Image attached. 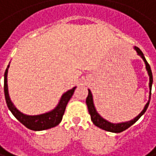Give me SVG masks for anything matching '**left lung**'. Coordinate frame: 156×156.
I'll list each match as a JSON object with an SVG mask.
<instances>
[{
    "label": "left lung",
    "instance_id": "1",
    "mask_svg": "<svg viewBox=\"0 0 156 156\" xmlns=\"http://www.w3.org/2000/svg\"><path fill=\"white\" fill-rule=\"evenodd\" d=\"M135 50H137L138 54H139V56L144 59L145 64H146V68H147V73H148V74H149V88H150V95H151L152 83H153V74H152L150 66H149V64L147 63V59L145 58V56H144L143 52L140 50V49L138 48V47H135ZM149 102H150V98H149L148 102L147 103V105H146L145 107H144L143 111H142V112H141V113H140L139 115L136 117L135 119H133V120H131V121H129V122H122V123H117V124H115V123H111V122H109L106 121L105 119H103L102 117L100 116V115L97 113V111H96V109H95L94 104H93L92 94H91V92H90V90H89V94H88V97H87V98H86V104H87V106H88V110H89V113H90V115L91 121H92V122L94 123V125H96V126H97V127H98V128L104 129V130L110 131V132H115V133L122 132V131H123V130H125V129H127L128 128H129L131 125H133V124H134V123L139 120V118L145 114V112L147 111V107H148Z\"/></svg>",
    "mask_w": 156,
    "mask_h": 156
}]
</instances>
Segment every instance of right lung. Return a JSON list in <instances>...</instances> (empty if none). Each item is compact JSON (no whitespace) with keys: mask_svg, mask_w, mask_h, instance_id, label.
Here are the masks:
<instances>
[{"mask_svg":"<svg viewBox=\"0 0 156 156\" xmlns=\"http://www.w3.org/2000/svg\"><path fill=\"white\" fill-rule=\"evenodd\" d=\"M8 68H9V66L4 73V95H5L7 106L10 110V112L12 113V115L16 117L22 124H24L27 128L30 129L32 130H44V129L53 128L58 125L59 122L62 121L66 105L68 101L70 100V98H72L76 87H73L72 90H69L65 94H63L58 105L52 111L43 114V115H33V116L27 115L19 112L10 101V98L9 97V92H8V84H7Z\"/></svg>","mask_w":156,"mask_h":156,"instance_id":"1","label":"right lung"}]
</instances>
